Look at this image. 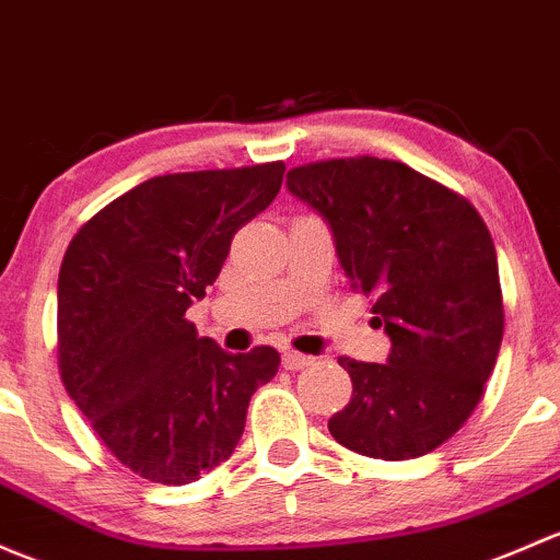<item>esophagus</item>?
Segmentation results:
<instances>
[{
	"mask_svg": "<svg viewBox=\"0 0 560 560\" xmlns=\"http://www.w3.org/2000/svg\"><path fill=\"white\" fill-rule=\"evenodd\" d=\"M311 362H314V359L298 354V351H284V354H281V364H284V370H292V373H295V370L308 368Z\"/></svg>",
	"mask_w": 560,
	"mask_h": 560,
	"instance_id": "esophagus-1",
	"label": "esophagus"
}]
</instances>
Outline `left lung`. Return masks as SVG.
<instances>
[{
    "label": "left lung",
    "instance_id": "obj_1",
    "mask_svg": "<svg viewBox=\"0 0 560 560\" xmlns=\"http://www.w3.org/2000/svg\"><path fill=\"white\" fill-rule=\"evenodd\" d=\"M287 190L327 222L346 279L392 340L386 364L340 359L354 392L329 434L384 462L434 451L472 416L502 346L486 222L448 187L368 155L292 168Z\"/></svg>",
    "mask_w": 560,
    "mask_h": 560
}]
</instances>
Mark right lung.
<instances>
[{
	"label": "right lung",
	"instance_id": "1",
	"mask_svg": "<svg viewBox=\"0 0 560 560\" xmlns=\"http://www.w3.org/2000/svg\"><path fill=\"white\" fill-rule=\"evenodd\" d=\"M284 163L152 176L80 228L58 273V368L117 462L163 486L214 469L244 434L279 351L228 354L185 319Z\"/></svg>",
	"mask_w": 560,
	"mask_h": 560
}]
</instances>
